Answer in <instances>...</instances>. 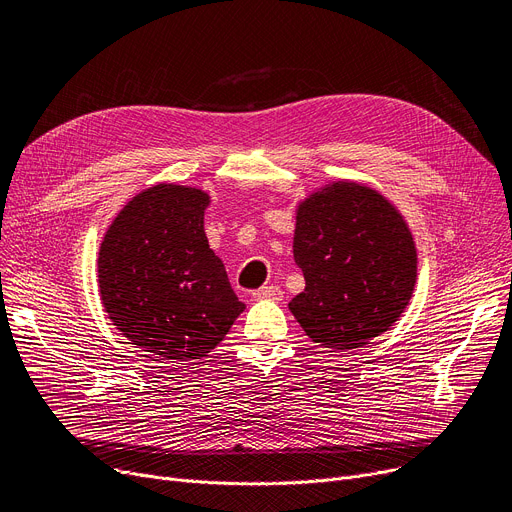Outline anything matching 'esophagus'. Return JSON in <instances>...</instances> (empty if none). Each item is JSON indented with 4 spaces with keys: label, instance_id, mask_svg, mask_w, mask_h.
I'll use <instances>...</instances> for the list:
<instances>
[{
    "label": "esophagus",
    "instance_id": "1",
    "mask_svg": "<svg viewBox=\"0 0 512 512\" xmlns=\"http://www.w3.org/2000/svg\"><path fill=\"white\" fill-rule=\"evenodd\" d=\"M284 292L280 286H261L253 290V299L255 301H282Z\"/></svg>",
    "mask_w": 512,
    "mask_h": 512
}]
</instances>
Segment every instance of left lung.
I'll use <instances>...</instances> for the list:
<instances>
[{
	"label": "left lung",
	"instance_id": "8db88e82",
	"mask_svg": "<svg viewBox=\"0 0 512 512\" xmlns=\"http://www.w3.org/2000/svg\"><path fill=\"white\" fill-rule=\"evenodd\" d=\"M292 251L305 290L288 309L313 342L359 348L409 305L417 278L411 232L367 186L336 182L309 197L297 213Z\"/></svg>",
	"mask_w": 512,
	"mask_h": 512
}]
</instances>
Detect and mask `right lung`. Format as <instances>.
<instances>
[{"mask_svg":"<svg viewBox=\"0 0 512 512\" xmlns=\"http://www.w3.org/2000/svg\"><path fill=\"white\" fill-rule=\"evenodd\" d=\"M199 188L157 184L134 197L99 249V292L114 326L161 361L205 357L242 305L207 245Z\"/></svg>","mask_w":512,"mask_h":512,"instance_id":"right-lung-1","label":"right lung"}]
</instances>
